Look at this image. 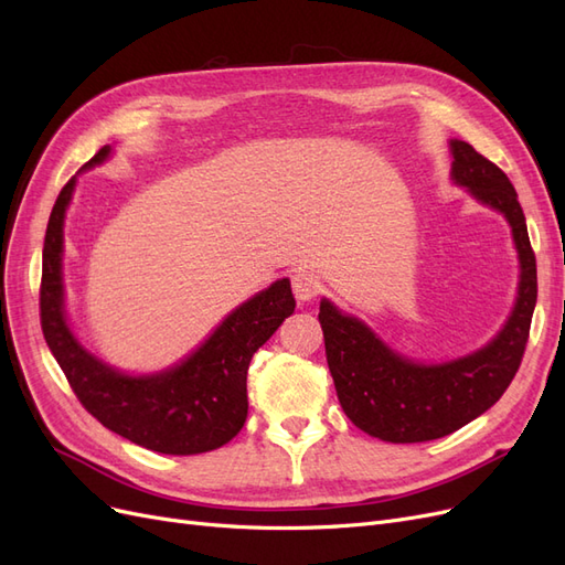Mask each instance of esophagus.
I'll use <instances>...</instances> for the list:
<instances>
[{"mask_svg": "<svg viewBox=\"0 0 565 565\" xmlns=\"http://www.w3.org/2000/svg\"><path fill=\"white\" fill-rule=\"evenodd\" d=\"M292 289H295V297L299 301H311L313 297L320 295V280L313 276L309 270H297L292 276Z\"/></svg>", "mask_w": 565, "mask_h": 565, "instance_id": "34e87169", "label": "esophagus"}]
</instances>
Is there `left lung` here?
<instances>
[{
    "mask_svg": "<svg viewBox=\"0 0 565 565\" xmlns=\"http://www.w3.org/2000/svg\"><path fill=\"white\" fill-rule=\"evenodd\" d=\"M455 185L507 218L519 259L516 299L488 344L440 363H422L388 347L370 324L320 299L324 355L337 398L358 429L386 443L448 436L502 398L514 380L537 301L535 254L514 185L467 141L450 139Z\"/></svg>",
    "mask_w": 565,
    "mask_h": 565,
    "instance_id": "1",
    "label": "left lung"
}]
</instances>
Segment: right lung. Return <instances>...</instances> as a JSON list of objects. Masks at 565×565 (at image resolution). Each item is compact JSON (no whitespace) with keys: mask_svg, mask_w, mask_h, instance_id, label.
Segmentation results:
<instances>
[{"mask_svg":"<svg viewBox=\"0 0 565 565\" xmlns=\"http://www.w3.org/2000/svg\"><path fill=\"white\" fill-rule=\"evenodd\" d=\"M104 146L77 174L104 164ZM77 177L65 183L49 216L42 252V332L75 396L89 413L136 446L162 455H200L226 446L247 419L252 355L295 313L289 278L256 292L221 320L181 361L158 372H125L82 344L65 311L63 226Z\"/></svg>","mask_w":565,"mask_h":565,"instance_id":"right-lung-1","label":"right lung"}]
</instances>
